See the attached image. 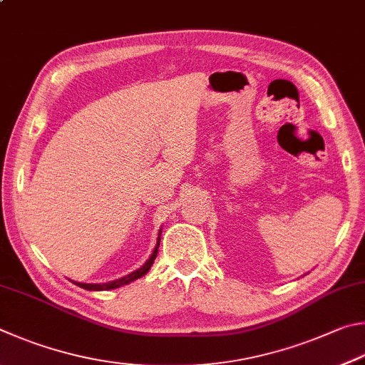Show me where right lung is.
<instances>
[{"instance_id": "right-lung-1", "label": "right lung", "mask_w": 365, "mask_h": 365, "mask_svg": "<svg viewBox=\"0 0 365 365\" xmlns=\"http://www.w3.org/2000/svg\"><path fill=\"white\" fill-rule=\"evenodd\" d=\"M160 236H161V233H160ZM160 241H161V237H158L156 247H155V250H153V254H151V257L148 258V262L145 263L140 269L134 271V273L124 276V277H121V279H118V281L107 282V284H83V282H75V284H76V286H79V287L86 289V290H110V289L121 287V286H124V284H129V282H132V281L138 279V277H142L143 274H147L148 269L151 268V264H153L155 258H156V255H158V247H160Z\"/></svg>"}]
</instances>
